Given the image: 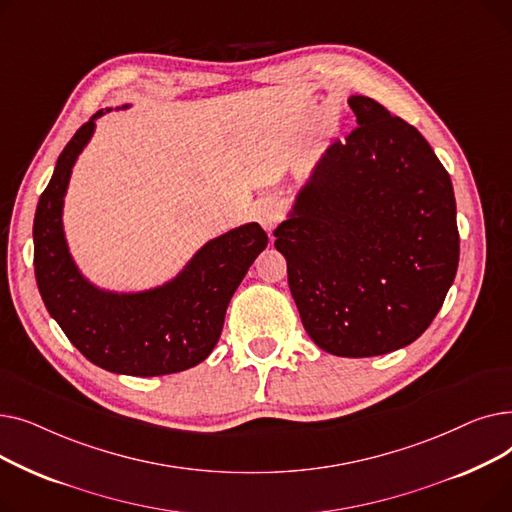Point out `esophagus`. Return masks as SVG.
Wrapping results in <instances>:
<instances>
[{"label":"esophagus","instance_id":"1","mask_svg":"<svg viewBox=\"0 0 512 512\" xmlns=\"http://www.w3.org/2000/svg\"><path fill=\"white\" fill-rule=\"evenodd\" d=\"M282 218V207L276 199H265L259 207H257V220L259 224L267 230L272 232L276 228V224L280 222Z\"/></svg>","mask_w":512,"mask_h":512}]
</instances>
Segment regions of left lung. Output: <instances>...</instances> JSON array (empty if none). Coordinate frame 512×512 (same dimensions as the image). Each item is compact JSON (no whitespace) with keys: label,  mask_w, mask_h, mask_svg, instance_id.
<instances>
[{"label":"left lung","mask_w":512,"mask_h":512,"mask_svg":"<svg viewBox=\"0 0 512 512\" xmlns=\"http://www.w3.org/2000/svg\"><path fill=\"white\" fill-rule=\"evenodd\" d=\"M357 128L321 157L276 230L311 340L336 357H375L417 340L459 267L452 182L421 132L371 97Z\"/></svg>","instance_id":"8db88e82"}]
</instances>
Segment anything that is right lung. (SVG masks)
Wrapping results in <instances>:
<instances>
[{
	"mask_svg": "<svg viewBox=\"0 0 512 512\" xmlns=\"http://www.w3.org/2000/svg\"><path fill=\"white\" fill-rule=\"evenodd\" d=\"M101 114L74 132L37 205L33 240L41 299L68 340L97 367L139 378L184 371L218 344L232 294L267 247V234L259 224H245L213 238L176 280L155 290L114 294L89 284L68 253L62 207L74 161Z\"/></svg>",
	"mask_w": 512,
	"mask_h": 512,
	"instance_id": "right-lung-1",
	"label": "right lung"
}]
</instances>
